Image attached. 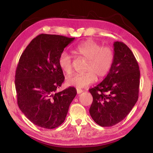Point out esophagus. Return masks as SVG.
<instances>
[{
	"mask_svg": "<svg viewBox=\"0 0 153 153\" xmlns=\"http://www.w3.org/2000/svg\"><path fill=\"white\" fill-rule=\"evenodd\" d=\"M83 91L82 89H77V94H80V93H82Z\"/></svg>",
	"mask_w": 153,
	"mask_h": 153,
	"instance_id": "esophagus-1",
	"label": "esophagus"
}]
</instances>
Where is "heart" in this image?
<instances>
[{
	"mask_svg": "<svg viewBox=\"0 0 153 153\" xmlns=\"http://www.w3.org/2000/svg\"><path fill=\"white\" fill-rule=\"evenodd\" d=\"M76 51L81 56L87 60L86 72L75 74L66 78L68 85L83 88L93 83L99 78L105 77L111 70L114 60V54L110 47H102L93 40L86 41L78 45ZM58 65L64 73L70 74L72 71V58L64 51L58 58Z\"/></svg>",
	"mask_w": 153,
	"mask_h": 153,
	"instance_id": "heart-1",
	"label": "heart"
}]
</instances>
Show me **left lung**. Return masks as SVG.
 <instances>
[{
  "label": "left lung",
  "instance_id": "obj_1",
  "mask_svg": "<svg viewBox=\"0 0 153 153\" xmlns=\"http://www.w3.org/2000/svg\"><path fill=\"white\" fill-rule=\"evenodd\" d=\"M114 51L111 70L101 83L89 89L93 96L90 115L102 127L121 122L138 100L140 71L134 54L119 41L114 43Z\"/></svg>",
  "mask_w": 153,
  "mask_h": 153
}]
</instances>
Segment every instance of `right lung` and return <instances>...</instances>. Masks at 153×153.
Returning a JSON list of instances; mask_svg holds the SVG:
<instances>
[{"label": "right lung", "instance_id": "add662e5", "mask_svg": "<svg viewBox=\"0 0 153 153\" xmlns=\"http://www.w3.org/2000/svg\"><path fill=\"white\" fill-rule=\"evenodd\" d=\"M74 39L41 34L30 42L19 60L15 76L18 105L28 120L41 128L61 125L77 94L73 87L56 92L64 81L58 58Z\"/></svg>", "mask_w": 153, "mask_h": 153}]
</instances>
